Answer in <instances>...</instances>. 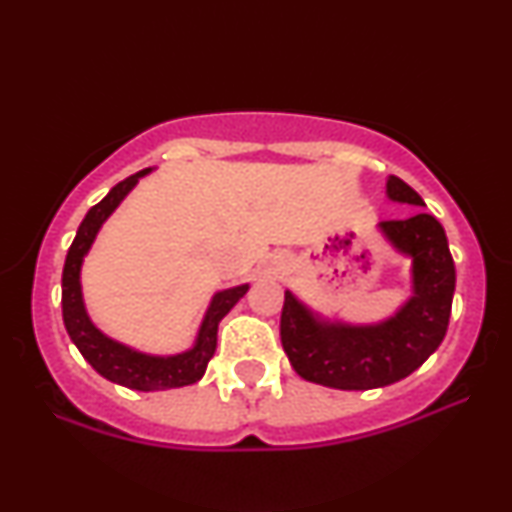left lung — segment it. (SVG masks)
<instances>
[{
    "mask_svg": "<svg viewBox=\"0 0 512 512\" xmlns=\"http://www.w3.org/2000/svg\"><path fill=\"white\" fill-rule=\"evenodd\" d=\"M390 202L426 207L404 180L387 175ZM380 238L409 260L411 293L392 315L375 322L327 317L286 289L281 344L303 380L334 390H375L414 373L448 332L455 262L436 216L419 214L375 226Z\"/></svg>",
    "mask_w": 512,
    "mask_h": 512,
    "instance_id": "left-lung-1",
    "label": "left lung"
}]
</instances>
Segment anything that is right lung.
Instances as JSON below:
<instances>
[{"mask_svg": "<svg viewBox=\"0 0 512 512\" xmlns=\"http://www.w3.org/2000/svg\"><path fill=\"white\" fill-rule=\"evenodd\" d=\"M151 170L154 168H144L117 182L96 207L88 209L79 231H76L72 248L67 252L62 272V317L69 339L81 351V356L91 363L93 370L101 373L105 380L139 392L173 390V387H185L202 380L204 370H207L211 356L216 351L219 322L231 313L233 305L250 289V284H240L216 291L207 305V313L199 322L195 342H192L190 349L178 351V354H146V351H139L134 346L108 337L91 320L86 310L84 289H81L84 257L91 252L103 223L113 216V211L125 202V197L137 187V182L146 178Z\"/></svg>", "mask_w": 512, "mask_h": 512, "instance_id": "1", "label": "right lung"}]
</instances>
